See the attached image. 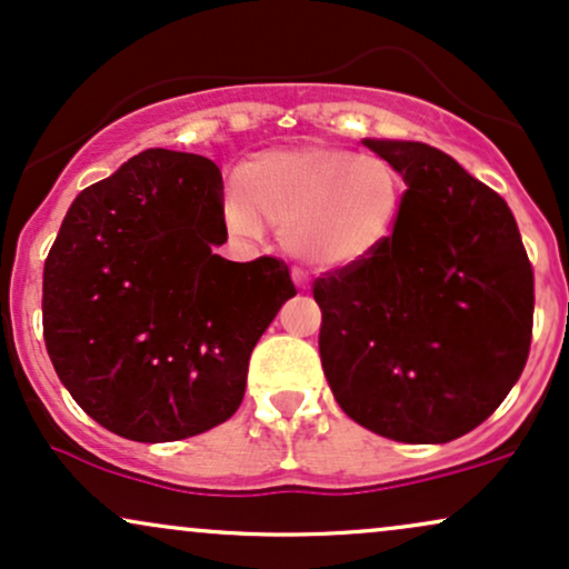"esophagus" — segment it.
<instances>
[{"label": "esophagus", "instance_id": "1", "mask_svg": "<svg viewBox=\"0 0 569 569\" xmlns=\"http://www.w3.org/2000/svg\"><path fill=\"white\" fill-rule=\"evenodd\" d=\"M292 282H296L298 287H309V271L296 266V269H292Z\"/></svg>", "mask_w": 569, "mask_h": 569}]
</instances>
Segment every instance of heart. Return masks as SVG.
<instances>
[{"label":"heart","mask_w":569,"mask_h":569,"mask_svg":"<svg viewBox=\"0 0 569 569\" xmlns=\"http://www.w3.org/2000/svg\"><path fill=\"white\" fill-rule=\"evenodd\" d=\"M233 197L226 210L231 229L250 233L263 220L306 263L338 269L372 256L391 237L405 183L376 153L309 146L244 162L233 176Z\"/></svg>","instance_id":"1"}]
</instances>
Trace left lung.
<instances>
[{
	"label": "left lung",
	"mask_w": 569,
	"mask_h": 569,
	"mask_svg": "<svg viewBox=\"0 0 569 569\" xmlns=\"http://www.w3.org/2000/svg\"><path fill=\"white\" fill-rule=\"evenodd\" d=\"M407 191L372 256L313 282L340 410L380 437L445 445L485 423L527 365L536 277L506 199L416 140H370Z\"/></svg>",
	"instance_id": "8db88e82"
}]
</instances>
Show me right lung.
Returning <instances> with one entry per match:
<instances>
[{
    "mask_svg": "<svg viewBox=\"0 0 569 569\" xmlns=\"http://www.w3.org/2000/svg\"><path fill=\"white\" fill-rule=\"evenodd\" d=\"M223 231V178L197 153L149 149L71 202L44 260V346L103 429L178 442L239 410L296 284L279 258L216 256Z\"/></svg>",
    "mask_w": 569,
    "mask_h": 569,
    "instance_id": "right-lung-1",
    "label": "right lung"
}]
</instances>
